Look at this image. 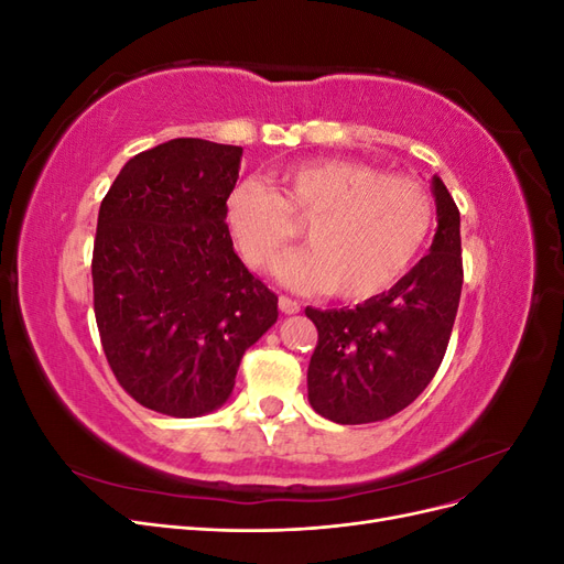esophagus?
<instances>
[{"instance_id":"esophagus-1","label":"esophagus","mask_w":564,"mask_h":564,"mask_svg":"<svg viewBox=\"0 0 564 564\" xmlns=\"http://www.w3.org/2000/svg\"><path fill=\"white\" fill-rule=\"evenodd\" d=\"M278 305H280V311L284 313V315H294V313H299L301 311V303L296 301V299H289V296H280V301H278Z\"/></svg>"}]
</instances>
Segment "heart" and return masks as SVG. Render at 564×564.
Returning <instances> with one entry per match:
<instances>
[{
    "label": "heart",
    "mask_w": 564,
    "mask_h": 564,
    "mask_svg": "<svg viewBox=\"0 0 564 564\" xmlns=\"http://www.w3.org/2000/svg\"><path fill=\"white\" fill-rule=\"evenodd\" d=\"M270 183L272 191L259 181L235 185L226 224L245 261L263 272L294 247L296 226H308L311 249L280 268V280L299 292L379 296L416 261L435 226L429 187L365 162L289 164Z\"/></svg>",
    "instance_id": "obj_1"
}]
</instances>
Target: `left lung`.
I'll return each instance as SVG.
<instances>
[{"label":"left lung","instance_id":"left-lung-1","mask_svg":"<svg viewBox=\"0 0 564 564\" xmlns=\"http://www.w3.org/2000/svg\"><path fill=\"white\" fill-rule=\"evenodd\" d=\"M437 232L431 253L379 296L357 308L305 315L317 327L308 365V400L334 423L386 421L412 404L447 352L458 311L464 261L460 216L437 176Z\"/></svg>","mask_w":564,"mask_h":564}]
</instances>
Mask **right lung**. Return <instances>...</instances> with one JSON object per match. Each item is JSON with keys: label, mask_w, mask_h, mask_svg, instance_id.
Returning <instances> with one entry per match:
<instances>
[{"label": "right lung", "mask_w": 564, "mask_h": 564, "mask_svg": "<svg viewBox=\"0 0 564 564\" xmlns=\"http://www.w3.org/2000/svg\"><path fill=\"white\" fill-rule=\"evenodd\" d=\"M242 148L174 139L131 158L100 202L94 313L129 395L191 419L232 392L242 355L278 322V296L232 249L226 199Z\"/></svg>", "instance_id": "1"}]
</instances>
